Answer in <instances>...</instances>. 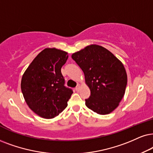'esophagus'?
Segmentation results:
<instances>
[{"instance_id": "esophagus-1", "label": "esophagus", "mask_w": 153, "mask_h": 153, "mask_svg": "<svg viewBox=\"0 0 153 153\" xmlns=\"http://www.w3.org/2000/svg\"><path fill=\"white\" fill-rule=\"evenodd\" d=\"M80 85H77L76 88H75V90H76L77 92H79V91H80Z\"/></svg>"}]
</instances>
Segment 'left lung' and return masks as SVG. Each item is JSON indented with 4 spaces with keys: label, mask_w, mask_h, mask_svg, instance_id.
I'll list each match as a JSON object with an SVG mask.
<instances>
[{
    "label": "left lung",
    "mask_w": 153,
    "mask_h": 153,
    "mask_svg": "<svg viewBox=\"0 0 153 153\" xmlns=\"http://www.w3.org/2000/svg\"><path fill=\"white\" fill-rule=\"evenodd\" d=\"M85 75L90 96L89 109L101 115L111 113L125 94L127 74L123 63L103 46L91 44L71 56Z\"/></svg>",
    "instance_id": "1"
}]
</instances>
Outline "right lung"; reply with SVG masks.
<instances>
[{"mask_svg":"<svg viewBox=\"0 0 153 153\" xmlns=\"http://www.w3.org/2000/svg\"><path fill=\"white\" fill-rule=\"evenodd\" d=\"M67 52L56 48L42 51L25 71L21 90L28 107L38 116L53 119L68 106L73 90L64 86L61 67Z\"/></svg>","mask_w":153,"mask_h":153,"instance_id":"1","label":"right lung"}]
</instances>
